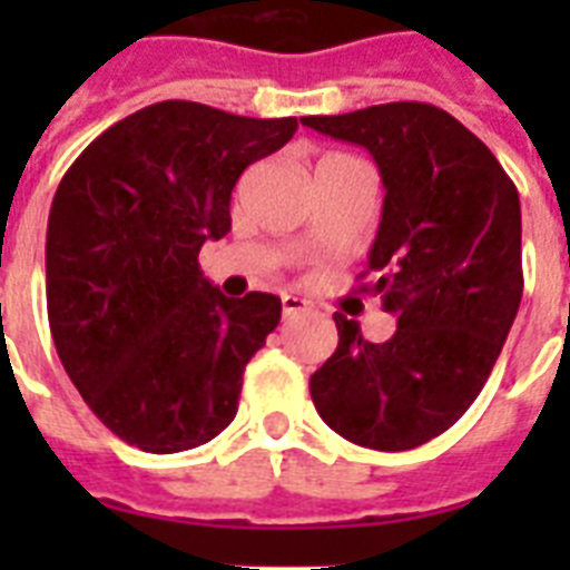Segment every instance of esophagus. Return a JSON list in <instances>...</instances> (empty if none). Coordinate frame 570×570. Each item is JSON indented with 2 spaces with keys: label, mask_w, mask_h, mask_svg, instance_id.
Returning a JSON list of instances; mask_svg holds the SVG:
<instances>
[{
  "label": "esophagus",
  "mask_w": 570,
  "mask_h": 570,
  "mask_svg": "<svg viewBox=\"0 0 570 570\" xmlns=\"http://www.w3.org/2000/svg\"><path fill=\"white\" fill-rule=\"evenodd\" d=\"M281 304H284L286 320H295V316H304V313L313 311V304L307 298H298V295H284Z\"/></svg>",
  "instance_id": "1"
}]
</instances>
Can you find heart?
Masks as SVG:
<instances>
[{
	"mask_svg": "<svg viewBox=\"0 0 570 570\" xmlns=\"http://www.w3.org/2000/svg\"><path fill=\"white\" fill-rule=\"evenodd\" d=\"M325 159H352V156H343V154H331V156H325ZM325 159H322V163H325Z\"/></svg>",
	"mask_w": 570,
	"mask_h": 570,
	"instance_id": "obj_1",
	"label": "heart"
}]
</instances>
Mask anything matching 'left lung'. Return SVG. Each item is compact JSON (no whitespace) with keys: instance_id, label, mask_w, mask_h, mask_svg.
Instances as JSON below:
<instances>
[{"instance_id":"8db88e82","label":"left lung","mask_w":570,"mask_h":570,"mask_svg":"<svg viewBox=\"0 0 570 570\" xmlns=\"http://www.w3.org/2000/svg\"><path fill=\"white\" fill-rule=\"evenodd\" d=\"M373 154L384 183L370 250L396 316L384 343L334 313L337 352L311 375L320 416L357 446L414 450L459 420L485 387L523 295L521 200L497 156L450 111L384 102L304 118Z\"/></svg>"}]
</instances>
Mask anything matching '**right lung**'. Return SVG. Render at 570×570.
Masks as SVG:
<instances>
[{
  "label": "right lung",
  "mask_w": 570,
  "mask_h": 570,
  "mask_svg": "<svg viewBox=\"0 0 570 570\" xmlns=\"http://www.w3.org/2000/svg\"><path fill=\"white\" fill-rule=\"evenodd\" d=\"M295 129V118L154 102L94 138L58 183L49 331L88 407L129 446L195 450L233 423L242 373L277 328L281 298H227L197 254L230 230L242 171Z\"/></svg>",
  "instance_id": "1"
}]
</instances>
